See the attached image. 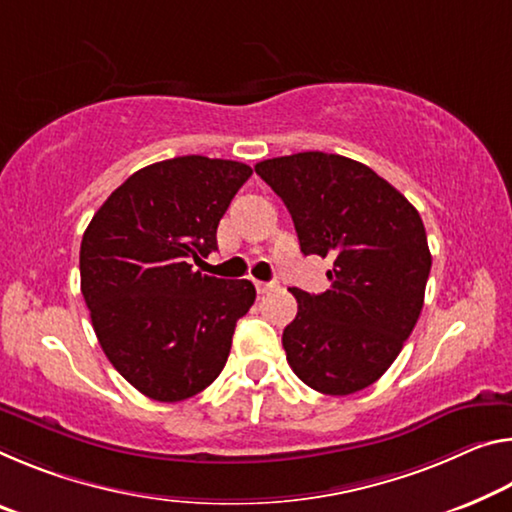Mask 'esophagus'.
<instances>
[{"instance_id":"esophagus-1","label":"esophagus","mask_w":512,"mask_h":512,"mask_svg":"<svg viewBox=\"0 0 512 512\" xmlns=\"http://www.w3.org/2000/svg\"><path fill=\"white\" fill-rule=\"evenodd\" d=\"M257 294H269L271 289H275V282H255Z\"/></svg>"}]
</instances>
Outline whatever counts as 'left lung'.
I'll use <instances>...</instances> for the list:
<instances>
[{"label":"left lung","mask_w":512,"mask_h":512,"mask_svg":"<svg viewBox=\"0 0 512 512\" xmlns=\"http://www.w3.org/2000/svg\"><path fill=\"white\" fill-rule=\"evenodd\" d=\"M303 255L332 257L330 289H291L298 314L282 332L305 385L346 396L369 387L401 353L424 307L431 250L415 207L369 166L342 154L298 152L259 161Z\"/></svg>","instance_id":"8db88e82"}]
</instances>
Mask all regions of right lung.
Here are the masks:
<instances>
[{
    "mask_svg": "<svg viewBox=\"0 0 512 512\" xmlns=\"http://www.w3.org/2000/svg\"><path fill=\"white\" fill-rule=\"evenodd\" d=\"M253 168L200 154L129 175L88 223L81 294L104 355L154 401L196 396L223 371L250 280L193 271L216 250V227Z\"/></svg>",
    "mask_w": 512,
    "mask_h": 512,
    "instance_id": "right-lung-1",
    "label": "right lung"
}]
</instances>
